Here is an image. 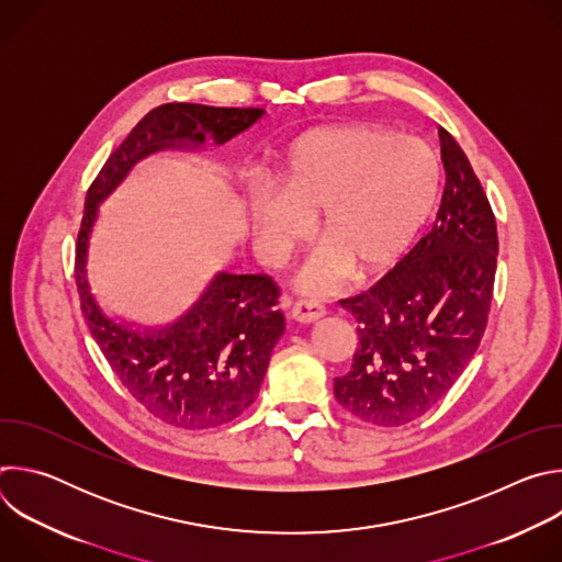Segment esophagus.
Wrapping results in <instances>:
<instances>
[{
  "label": "esophagus",
  "instance_id": "esophagus-1",
  "mask_svg": "<svg viewBox=\"0 0 562 562\" xmlns=\"http://www.w3.org/2000/svg\"><path fill=\"white\" fill-rule=\"evenodd\" d=\"M289 315L293 319H297V323H315V319H319V317L325 315V306L317 304L315 300H297L291 306Z\"/></svg>",
  "mask_w": 562,
  "mask_h": 562
}]
</instances>
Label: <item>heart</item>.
Wrapping results in <instances>:
<instances>
[{
	"mask_svg": "<svg viewBox=\"0 0 562 562\" xmlns=\"http://www.w3.org/2000/svg\"><path fill=\"white\" fill-rule=\"evenodd\" d=\"M276 189L245 200L262 262L278 265L315 215L319 243L297 271V289L325 295L353 271L373 273L407 251L440 191V162L420 137L340 124L293 139L273 171Z\"/></svg>",
	"mask_w": 562,
	"mask_h": 562,
	"instance_id": "1",
	"label": "heart"
}]
</instances>
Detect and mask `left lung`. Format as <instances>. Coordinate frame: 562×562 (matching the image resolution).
Here are the masks:
<instances>
[{"label": "left lung", "instance_id": "obj_1", "mask_svg": "<svg viewBox=\"0 0 562 562\" xmlns=\"http://www.w3.org/2000/svg\"><path fill=\"white\" fill-rule=\"evenodd\" d=\"M438 135L447 182L434 228L375 286L340 300L360 342L334 393L375 427L407 425L440 403L483 340L494 297L492 204L458 142Z\"/></svg>", "mask_w": 562, "mask_h": 562}]
</instances>
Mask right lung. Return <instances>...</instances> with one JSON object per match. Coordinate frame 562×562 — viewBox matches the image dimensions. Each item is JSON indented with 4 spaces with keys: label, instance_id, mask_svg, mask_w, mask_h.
<instances>
[{
    "label": "right lung",
    "instance_id": "obj_1",
    "mask_svg": "<svg viewBox=\"0 0 562 562\" xmlns=\"http://www.w3.org/2000/svg\"><path fill=\"white\" fill-rule=\"evenodd\" d=\"M262 109H224L173 102L148 111L109 155L93 180L75 245V282L91 336L137 403L167 425L209 429L237 418L265 380L284 331L280 286L265 273H217L178 323L135 331L102 313L89 278L87 251L100 202L142 157L165 148H202L206 135L224 144L262 117Z\"/></svg>",
    "mask_w": 562,
    "mask_h": 562
}]
</instances>
